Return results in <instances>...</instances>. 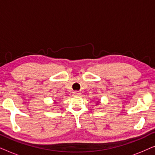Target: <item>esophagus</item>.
Segmentation results:
<instances>
[{
	"instance_id": "obj_1",
	"label": "esophagus",
	"mask_w": 155,
	"mask_h": 155,
	"mask_svg": "<svg viewBox=\"0 0 155 155\" xmlns=\"http://www.w3.org/2000/svg\"><path fill=\"white\" fill-rule=\"evenodd\" d=\"M73 94L75 95V96H80V95L81 94V93L79 92H78V91H75V92H73Z\"/></svg>"
}]
</instances>
